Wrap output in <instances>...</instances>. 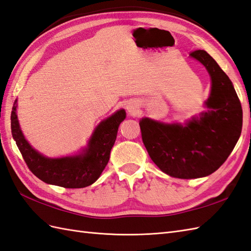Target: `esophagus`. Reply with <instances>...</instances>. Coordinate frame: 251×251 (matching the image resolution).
<instances>
[{"label": "esophagus", "instance_id": "34e87169", "mask_svg": "<svg viewBox=\"0 0 251 251\" xmlns=\"http://www.w3.org/2000/svg\"><path fill=\"white\" fill-rule=\"evenodd\" d=\"M126 111L130 115H135L138 111V105L135 101H131L126 104Z\"/></svg>", "mask_w": 251, "mask_h": 251}]
</instances>
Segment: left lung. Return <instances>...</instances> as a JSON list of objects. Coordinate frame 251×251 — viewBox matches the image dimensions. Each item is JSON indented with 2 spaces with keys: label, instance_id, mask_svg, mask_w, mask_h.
Returning a JSON list of instances; mask_svg holds the SVG:
<instances>
[{
  "label": "left lung",
  "instance_id": "1",
  "mask_svg": "<svg viewBox=\"0 0 251 251\" xmlns=\"http://www.w3.org/2000/svg\"><path fill=\"white\" fill-rule=\"evenodd\" d=\"M212 79L205 105L212 108L185 126L165 125L149 118L139 121L143 143L163 173L180 179L213 174L226 162L240 138L243 111L228 75L203 50L191 52Z\"/></svg>",
  "mask_w": 251,
  "mask_h": 251
}]
</instances>
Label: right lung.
Segmentation results:
<instances>
[{"mask_svg":"<svg viewBox=\"0 0 251 251\" xmlns=\"http://www.w3.org/2000/svg\"><path fill=\"white\" fill-rule=\"evenodd\" d=\"M14 103L10 115L11 134L28 169L38 179L65 188H82L98 180L108 163L111 150L117 137L118 127L126 118L124 109L116 112L97 126L88 148L82 154L62 158H48L34 150L24 138L17 119Z\"/></svg>","mask_w":251,"mask_h":251,"instance_id":"1","label":"right lung"}]
</instances>
